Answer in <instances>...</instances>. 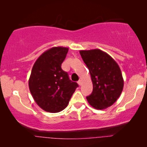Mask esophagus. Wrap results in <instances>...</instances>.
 <instances>
[{"mask_svg": "<svg viewBox=\"0 0 147 147\" xmlns=\"http://www.w3.org/2000/svg\"><path fill=\"white\" fill-rule=\"evenodd\" d=\"M77 83H78V84L79 86H81L82 84V79H79V80L78 81V82H77Z\"/></svg>", "mask_w": 147, "mask_h": 147, "instance_id": "obj_1", "label": "esophagus"}]
</instances>
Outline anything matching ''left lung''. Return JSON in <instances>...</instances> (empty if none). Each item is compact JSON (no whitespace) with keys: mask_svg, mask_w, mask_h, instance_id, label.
I'll use <instances>...</instances> for the list:
<instances>
[{"mask_svg":"<svg viewBox=\"0 0 147 147\" xmlns=\"http://www.w3.org/2000/svg\"><path fill=\"white\" fill-rule=\"evenodd\" d=\"M87 65L93 89L86 97L89 104L97 110L112 106L122 93L124 79L117 62L105 52L94 49L79 51Z\"/></svg>","mask_w":147,"mask_h":147,"instance_id":"1","label":"left lung"}]
</instances>
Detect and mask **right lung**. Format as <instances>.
Segmentation results:
<instances>
[{
  "label": "right lung",
  "mask_w": 147,
  "mask_h": 147,
  "mask_svg": "<svg viewBox=\"0 0 147 147\" xmlns=\"http://www.w3.org/2000/svg\"><path fill=\"white\" fill-rule=\"evenodd\" d=\"M68 48L53 47L37 59L29 79V88L35 102L46 112L58 113L68 106L78 84L61 69Z\"/></svg>",
  "instance_id": "1"
}]
</instances>
